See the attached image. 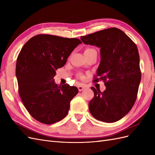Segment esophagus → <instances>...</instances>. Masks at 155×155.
<instances>
[{"instance_id":"1","label":"esophagus","mask_w":155,"mask_h":155,"mask_svg":"<svg viewBox=\"0 0 155 155\" xmlns=\"http://www.w3.org/2000/svg\"><path fill=\"white\" fill-rule=\"evenodd\" d=\"M78 90H79V92H81V91L83 90L84 88H85V87H84L82 86V85H79V86L78 87Z\"/></svg>"}]
</instances>
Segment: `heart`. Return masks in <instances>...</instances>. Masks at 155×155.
Here are the masks:
<instances>
[{"mask_svg": "<svg viewBox=\"0 0 155 155\" xmlns=\"http://www.w3.org/2000/svg\"><path fill=\"white\" fill-rule=\"evenodd\" d=\"M95 51V50L93 49V48H87L85 49V51H84V53H85V52H89V51ZM79 76L82 78V75L79 74Z\"/></svg>", "mask_w": 155, "mask_h": 155, "instance_id": "heart-1", "label": "heart"}]
</instances>
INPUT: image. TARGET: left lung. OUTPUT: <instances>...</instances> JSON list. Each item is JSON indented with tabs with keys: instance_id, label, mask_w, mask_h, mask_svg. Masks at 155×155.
Returning <instances> with one entry per match:
<instances>
[{
	"instance_id": "left-lung-1",
	"label": "left lung",
	"mask_w": 155,
	"mask_h": 155,
	"mask_svg": "<svg viewBox=\"0 0 155 155\" xmlns=\"http://www.w3.org/2000/svg\"><path fill=\"white\" fill-rule=\"evenodd\" d=\"M81 40L100 48L101 61L94 82L101 79L106 87L103 92L91 87L94 96L88 104L89 110L97 120L116 122L130 110L137 97L142 76L137 46L116 28L81 36Z\"/></svg>"
}]
</instances>
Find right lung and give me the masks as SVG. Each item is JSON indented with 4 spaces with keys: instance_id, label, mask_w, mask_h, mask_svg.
Listing matches in <instances>:
<instances>
[{
    "instance_id": "add662e5",
    "label": "right lung",
    "mask_w": 155,
    "mask_h": 155,
    "mask_svg": "<svg viewBox=\"0 0 155 155\" xmlns=\"http://www.w3.org/2000/svg\"><path fill=\"white\" fill-rule=\"evenodd\" d=\"M81 43L76 38L39 34L22 48L15 70L18 94L28 112L39 122L52 124L67 115L78 89L68 84L58 86L54 77Z\"/></svg>"
}]
</instances>
